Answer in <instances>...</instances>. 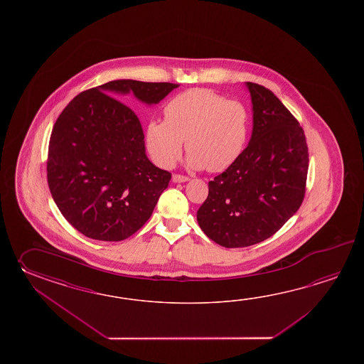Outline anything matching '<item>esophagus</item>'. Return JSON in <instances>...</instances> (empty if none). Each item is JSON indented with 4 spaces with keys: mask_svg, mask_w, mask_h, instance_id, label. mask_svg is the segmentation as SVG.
I'll return each mask as SVG.
<instances>
[{
    "mask_svg": "<svg viewBox=\"0 0 364 364\" xmlns=\"http://www.w3.org/2000/svg\"><path fill=\"white\" fill-rule=\"evenodd\" d=\"M187 181H190V178L186 177V176H181V174H174L173 176V182L174 183H183V182H187Z\"/></svg>",
    "mask_w": 364,
    "mask_h": 364,
    "instance_id": "obj_1",
    "label": "esophagus"
}]
</instances>
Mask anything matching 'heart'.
<instances>
[{
    "mask_svg": "<svg viewBox=\"0 0 364 364\" xmlns=\"http://www.w3.org/2000/svg\"><path fill=\"white\" fill-rule=\"evenodd\" d=\"M164 114L165 119H151L146 127L148 154L161 168L178 161L185 140L188 166L213 173L229 169L247 147L250 110L213 90L178 93L165 105Z\"/></svg>",
    "mask_w": 364,
    "mask_h": 364,
    "instance_id": "obj_1",
    "label": "heart"
}]
</instances>
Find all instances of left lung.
Wrapping results in <instances>:
<instances>
[{"label": "left lung", "mask_w": 364, "mask_h": 364, "mask_svg": "<svg viewBox=\"0 0 364 364\" xmlns=\"http://www.w3.org/2000/svg\"><path fill=\"white\" fill-rule=\"evenodd\" d=\"M252 134L237 163L208 183L196 213L205 235L226 248L247 247L272 237L302 204L309 148L302 127L263 85L246 82Z\"/></svg>", "instance_id": "1"}]
</instances>
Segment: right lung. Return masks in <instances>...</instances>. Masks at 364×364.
Listing matches in <instances>:
<instances>
[{
	"mask_svg": "<svg viewBox=\"0 0 364 364\" xmlns=\"http://www.w3.org/2000/svg\"><path fill=\"white\" fill-rule=\"evenodd\" d=\"M173 83L112 80L79 93L57 118L48 185L62 216L92 240L118 242L147 223L171 174L149 161L139 118L110 95L155 105Z\"/></svg>",
	"mask_w": 364,
	"mask_h": 364,
	"instance_id": "right-lung-1",
	"label": "right lung"
}]
</instances>
